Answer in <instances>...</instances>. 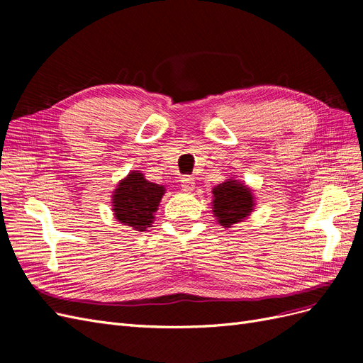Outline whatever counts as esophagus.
Listing matches in <instances>:
<instances>
[{"mask_svg":"<svg viewBox=\"0 0 363 363\" xmlns=\"http://www.w3.org/2000/svg\"><path fill=\"white\" fill-rule=\"evenodd\" d=\"M195 188V180L192 177H189V175H184V177L182 179V189L184 192H191L194 191Z\"/></svg>","mask_w":363,"mask_h":363,"instance_id":"1","label":"esophagus"}]
</instances>
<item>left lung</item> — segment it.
Masks as SVG:
<instances>
[{
    "label": "left lung",
    "mask_w": 363,
    "mask_h": 363,
    "mask_svg": "<svg viewBox=\"0 0 363 363\" xmlns=\"http://www.w3.org/2000/svg\"><path fill=\"white\" fill-rule=\"evenodd\" d=\"M213 215L218 223L225 228L245 219L255 208V196L244 183L228 179L215 186L213 191Z\"/></svg>",
    "instance_id": "obj_1"
}]
</instances>
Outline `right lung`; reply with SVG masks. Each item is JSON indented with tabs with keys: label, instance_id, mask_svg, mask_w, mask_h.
<instances>
[{
	"label": "right lung",
	"instance_id": "right-lung-1",
	"mask_svg": "<svg viewBox=\"0 0 363 363\" xmlns=\"http://www.w3.org/2000/svg\"><path fill=\"white\" fill-rule=\"evenodd\" d=\"M163 194V186L145 180L140 171H131L118 183L112 196L116 219L138 232H145L155 221Z\"/></svg>",
	"mask_w": 363,
	"mask_h": 363
}]
</instances>
